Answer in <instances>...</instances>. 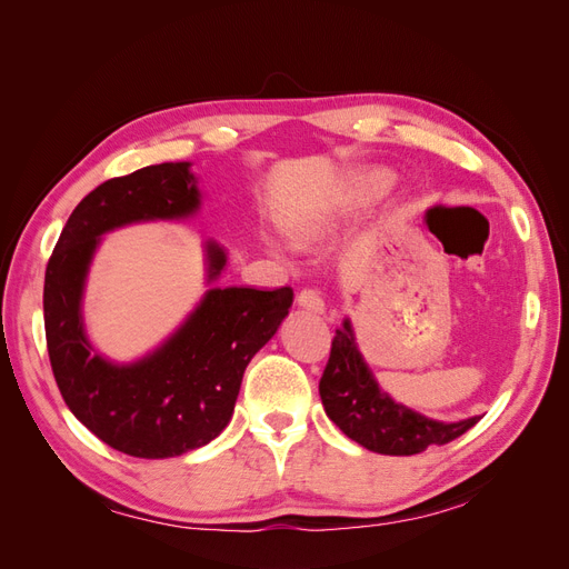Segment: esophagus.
I'll return each mask as SVG.
<instances>
[{
  "label": "esophagus",
  "mask_w": 569,
  "mask_h": 569,
  "mask_svg": "<svg viewBox=\"0 0 569 569\" xmlns=\"http://www.w3.org/2000/svg\"><path fill=\"white\" fill-rule=\"evenodd\" d=\"M297 303L311 313H325V301L316 289H301L297 295Z\"/></svg>",
  "instance_id": "1"
}]
</instances>
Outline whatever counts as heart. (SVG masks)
I'll return each mask as SVG.
<instances>
[{
    "mask_svg": "<svg viewBox=\"0 0 569 569\" xmlns=\"http://www.w3.org/2000/svg\"><path fill=\"white\" fill-rule=\"evenodd\" d=\"M389 189V180L387 176H380V173H372V176H366L360 178L349 192V206H353V209H366V206H372L375 201H380ZM325 226L327 220H313L308 222V226L303 228V237L306 239H313L318 237L320 232H325Z\"/></svg>",
    "mask_w": 569,
    "mask_h": 569,
    "instance_id": "heart-1",
    "label": "heart"
}]
</instances>
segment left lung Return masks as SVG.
I'll use <instances>...</instances> for the list:
<instances>
[{
  "instance_id": "left-lung-1",
  "label": "left lung",
  "mask_w": 569,
  "mask_h": 569,
  "mask_svg": "<svg viewBox=\"0 0 569 569\" xmlns=\"http://www.w3.org/2000/svg\"><path fill=\"white\" fill-rule=\"evenodd\" d=\"M320 399L327 418L343 435L368 451L385 456H416L429 446H443L479 418L460 422L429 420L420 412L396 403L372 377L363 353L356 347L351 322L343 320L332 339L330 360L320 377Z\"/></svg>"
}]
</instances>
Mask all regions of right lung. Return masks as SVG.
Here are the masks:
<instances>
[{
	"instance_id": "add662e5",
	"label": "right lung",
	"mask_w": 569,
	"mask_h": 569,
	"mask_svg": "<svg viewBox=\"0 0 569 569\" xmlns=\"http://www.w3.org/2000/svg\"><path fill=\"white\" fill-rule=\"evenodd\" d=\"M201 206L189 163H159L107 180L84 197L61 230L44 272L49 363L66 406L111 449L134 458H173L228 427L256 351L278 332L291 287H211L157 351L118 366L84 335L82 289L101 234L142 220H180ZM228 253L206 242L209 282Z\"/></svg>"
}]
</instances>
